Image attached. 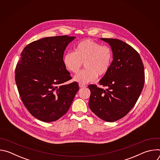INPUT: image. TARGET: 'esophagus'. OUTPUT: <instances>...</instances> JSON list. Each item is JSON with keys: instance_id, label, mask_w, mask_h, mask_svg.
Listing matches in <instances>:
<instances>
[{"instance_id": "obj_1", "label": "esophagus", "mask_w": 160, "mask_h": 160, "mask_svg": "<svg viewBox=\"0 0 160 160\" xmlns=\"http://www.w3.org/2000/svg\"><path fill=\"white\" fill-rule=\"evenodd\" d=\"M79 87H80V88H82V87H87V85H84V84L79 83Z\"/></svg>"}]
</instances>
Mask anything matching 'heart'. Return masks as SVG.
<instances>
[{
	"instance_id": "heart-1",
	"label": "heart",
	"mask_w": 160,
	"mask_h": 160,
	"mask_svg": "<svg viewBox=\"0 0 160 160\" xmlns=\"http://www.w3.org/2000/svg\"><path fill=\"white\" fill-rule=\"evenodd\" d=\"M66 69L72 73H77L84 63L85 69L74 77V80L85 84L95 81L98 75H105L109 70L112 62V52L108 45L91 39L79 42L75 52H66L62 59Z\"/></svg>"
}]
</instances>
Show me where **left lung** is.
<instances>
[{
  "label": "left lung",
  "instance_id": "8db88e82",
  "mask_svg": "<svg viewBox=\"0 0 160 160\" xmlns=\"http://www.w3.org/2000/svg\"><path fill=\"white\" fill-rule=\"evenodd\" d=\"M101 39L110 45L113 60L99 85L88 86V106L96 116L106 122L124 117L138 101L144 87L145 75L139 54L127 43L114 38Z\"/></svg>",
  "mask_w": 160,
  "mask_h": 160
}]
</instances>
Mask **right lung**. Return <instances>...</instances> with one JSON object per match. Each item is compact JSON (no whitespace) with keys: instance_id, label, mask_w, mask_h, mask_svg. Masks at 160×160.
<instances>
[{"instance_id":"right-lung-1","label":"right lung","mask_w":160,"mask_h":160,"mask_svg":"<svg viewBox=\"0 0 160 160\" xmlns=\"http://www.w3.org/2000/svg\"><path fill=\"white\" fill-rule=\"evenodd\" d=\"M75 37H45L28 44L21 53L15 69V81L21 101L38 120L54 122L69 109L78 84L73 82L62 59L68 44Z\"/></svg>"}]
</instances>
